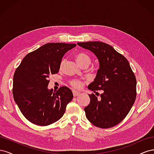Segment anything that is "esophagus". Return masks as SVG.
<instances>
[{
  "mask_svg": "<svg viewBox=\"0 0 154 154\" xmlns=\"http://www.w3.org/2000/svg\"><path fill=\"white\" fill-rule=\"evenodd\" d=\"M72 94L74 97H76L79 95V94H80V92L78 91H72Z\"/></svg>",
  "mask_w": 154,
  "mask_h": 154,
  "instance_id": "34e87169",
  "label": "esophagus"
}]
</instances>
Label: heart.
Listing matches in <instances>:
<instances>
[{
    "label": "heart",
    "instance_id": "b5f03b06",
    "mask_svg": "<svg viewBox=\"0 0 154 154\" xmlns=\"http://www.w3.org/2000/svg\"><path fill=\"white\" fill-rule=\"evenodd\" d=\"M76 60L77 62L78 63V64L80 65L81 67L85 66V65H87V66H88L91 62V57L87 54L84 53H78L76 56ZM65 63H66V59H63L60 64V69H63L64 65H65ZM70 83H71V85L73 87L76 88H80L82 85V83L80 80H72L70 82Z\"/></svg>",
    "mask_w": 154,
    "mask_h": 154
}]
</instances>
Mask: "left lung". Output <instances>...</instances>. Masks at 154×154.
Returning <instances> with one entry per match:
<instances>
[{"label":"left lung","instance_id":"obj_1","mask_svg":"<svg viewBox=\"0 0 154 154\" xmlns=\"http://www.w3.org/2000/svg\"><path fill=\"white\" fill-rule=\"evenodd\" d=\"M77 44L94 53L100 63L94 82L88 86L97 96L88 95L90 103L84 109L86 117L96 127H114L127 116L136 100V76L127 58L111 45L98 41ZM99 90L102 94L97 98Z\"/></svg>","mask_w":154,"mask_h":154}]
</instances>
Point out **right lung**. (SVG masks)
Instances as JSON below:
<instances>
[{"mask_svg": "<svg viewBox=\"0 0 154 154\" xmlns=\"http://www.w3.org/2000/svg\"><path fill=\"white\" fill-rule=\"evenodd\" d=\"M76 44L48 43L27 54L13 76V98L22 114L32 123L47 126L57 122L72 100L69 88L48 89L49 78L57 74L64 54Z\"/></svg>", "mask_w": 154, "mask_h": 154, "instance_id": "1", "label": "right lung"}]
</instances>
